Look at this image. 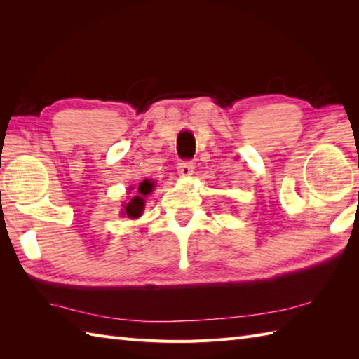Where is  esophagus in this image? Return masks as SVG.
<instances>
[{"mask_svg":"<svg viewBox=\"0 0 359 359\" xmlns=\"http://www.w3.org/2000/svg\"><path fill=\"white\" fill-rule=\"evenodd\" d=\"M194 171V163L191 160H180L177 163V172L182 177H187V175H191Z\"/></svg>","mask_w":359,"mask_h":359,"instance_id":"34e87169","label":"esophagus"}]
</instances>
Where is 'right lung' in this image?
<instances>
[{
	"instance_id": "obj_1",
	"label": "right lung",
	"mask_w": 359,
	"mask_h": 359,
	"mask_svg": "<svg viewBox=\"0 0 359 359\" xmlns=\"http://www.w3.org/2000/svg\"><path fill=\"white\" fill-rule=\"evenodd\" d=\"M152 187H154V185H152L149 180L142 182V184L139 185V196H134L133 199L129 201V203L123 205V207H125V211H123L125 215H128L129 217H139L142 215L143 203H144L143 196L149 194L152 191Z\"/></svg>"
}]
</instances>
